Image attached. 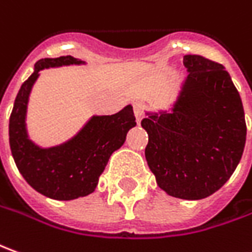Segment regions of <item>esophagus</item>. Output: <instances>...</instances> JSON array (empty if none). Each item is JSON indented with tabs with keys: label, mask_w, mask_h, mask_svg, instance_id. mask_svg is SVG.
I'll return each mask as SVG.
<instances>
[{
	"label": "esophagus",
	"mask_w": 252,
	"mask_h": 252,
	"mask_svg": "<svg viewBox=\"0 0 252 252\" xmlns=\"http://www.w3.org/2000/svg\"><path fill=\"white\" fill-rule=\"evenodd\" d=\"M133 113H135L136 121H138V124H139L140 120L143 119V116H145V110H143V107H142L140 104H135V106H133Z\"/></svg>",
	"instance_id": "1"
}]
</instances>
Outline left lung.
I'll return each mask as SVG.
<instances>
[{"label": "left lung", "instance_id": "obj_1", "mask_svg": "<svg viewBox=\"0 0 252 252\" xmlns=\"http://www.w3.org/2000/svg\"><path fill=\"white\" fill-rule=\"evenodd\" d=\"M188 77L171 112L146 113L145 156L158 188L184 200L220 190L240 162L247 126L241 97L225 67L185 55Z\"/></svg>", "mask_w": 252, "mask_h": 252}]
</instances>
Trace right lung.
<instances>
[{"label": "right lung", "mask_w": 252, "mask_h": 252, "mask_svg": "<svg viewBox=\"0 0 252 252\" xmlns=\"http://www.w3.org/2000/svg\"><path fill=\"white\" fill-rule=\"evenodd\" d=\"M84 63L73 56L37 62L34 73L19 90L9 119V145L19 172L34 190L55 200H74L95 190L110 156L136 126L132 106L128 104L112 116H92L76 136L58 146L44 149L29 139L27 103L41 70Z\"/></svg>", "instance_id": "add662e5"}]
</instances>
